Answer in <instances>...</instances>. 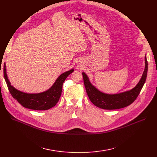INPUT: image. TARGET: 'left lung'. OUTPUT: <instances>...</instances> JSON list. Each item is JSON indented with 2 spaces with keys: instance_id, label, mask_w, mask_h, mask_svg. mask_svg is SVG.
Wrapping results in <instances>:
<instances>
[{
  "instance_id": "left-lung-1",
  "label": "left lung",
  "mask_w": 157,
  "mask_h": 157,
  "mask_svg": "<svg viewBox=\"0 0 157 157\" xmlns=\"http://www.w3.org/2000/svg\"><path fill=\"white\" fill-rule=\"evenodd\" d=\"M147 73V61L145 57V69L137 85L130 91L116 94H107L99 91L90 83L84 73H82V75L86 93L94 105L103 109L114 110L127 107L136 100L145 83Z\"/></svg>"
}]
</instances>
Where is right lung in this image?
I'll return each mask as SVG.
<instances>
[{
  "label": "right lung",
  "mask_w": 157,
  "mask_h": 157,
  "mask_svg": "<svg viewBox=\"0 0 157 157\" xmlns=\"http://www.w3.org/2000/svg\"><path fill=\"white\" fill-rule=\"evenodd\" d=\"M73 71V70H71L61 74L47 91L38 94H27L17 90L11 85L6 74V64H4V77L13 98L24 107L37 110H48L56 105L61 95L63 82Z\"/></svg>",
  "instance_id": "1"
}]
</instances>
